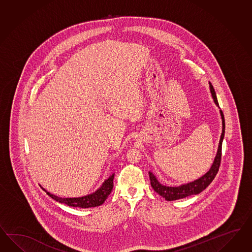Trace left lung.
Returning <instances> with one entry per match:
<instances>
[{
    "instance_id": "left-lung-1",
    "label": "left lung",
    "mask_w": 252,
    "mask_h": 252,
    "mask_svg": "<svg viewBox=\"0 0 252 252\" xmlns=\"http://www.w3.org/2000/svg\"><path fill=\"white\" fill-rule=\"evenodd\" d=\"M209 88H210V92L212 94V97L214 99L215 104L219 106L215 90L213 88V86L211 85V83H209ZM220 116L222 118V133H221L220 140L219 144V148H218V152L216 155L215 159L208 173H206L201 178L194 180L190 183L181 185L179 187H166L164 185L160 184L158 180L154 176L153 173L148 172L149 178H150V183H151L154 190L156 191L157 193H158L160 196H163L167 201L184 198L186 196H191V195H196V194L202 192L215 178L216 175L218 174L219 168L220 166L221 148H222V142H223V138L225 135V119H224L223 112L221 110Z\"/></svg>"
}]
</instances>
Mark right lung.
Returning <instances> with one entry per match:
<instances>
[{"label":"right lung","mask_w":252,"mask_h":252,"mask_svg":"<svg viewBox=\"0 0 252 252\" xmlns=\"http://www.w3.org/2000/svg\"><path fill=\"white\" fill-rule=\"evenodd\" d=\"M114 177H115V174H113L108 179H106L103 185L100 187V189L95 192L87 196H81V197H59L47 192L43 188L42 189L43 191L47 193L48 196H51L53 199H55L58 202L63 203L65 205H68L70 207H74V208L87 209V208L100 206L105 201V199L110 195L111 191L114 188V182H113Z\"/></svg>","instance_id":"1"}]
</instances>
